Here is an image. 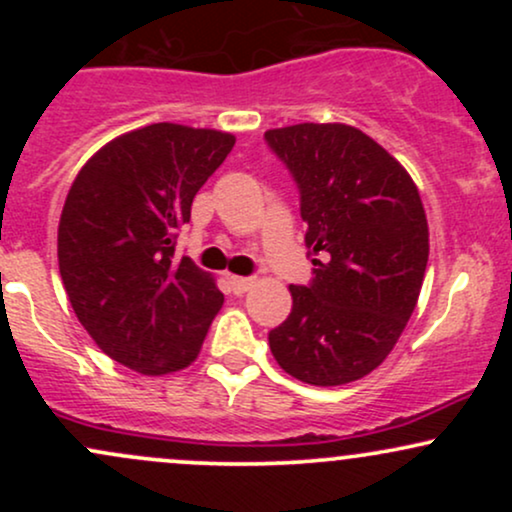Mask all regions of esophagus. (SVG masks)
Returning a JSON list of instances; mask_svg holds the SVG:
<instances>
[{"mask_svg": "<svg viewBox=\"0 0 512 512\" xmlns=\"http://www.w3.org/2000/svg\"><path fill=\"white\" fill-rule=\"evenodd\" d=\"M228 284H231L233 293L240 296V293H245L252 284H255V279H252V276H228Z\"/></svg>", "mask_w": 512, "mask_h": 512, "instance_id": "obj_1", "label": "esophagus"}]
</instances>
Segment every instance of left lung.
<instances>
[{"label": "left lung", "mask_w": 512, "mask_h": 512, "mask_svg": "<svg viewBox=\"0 0 512 512\" xmlns=\"http://www.w3.org/2000/svg\"><path fill=\"white\" fill-rule=\"evenodd\" d=\"M264 142L301 195L313 279L269 332L281 368L308 385H346L378 368L419 301L428 223L409 173L349 125L269 129Z\"/></svg>", "instance_id": "left-lung-1"}]
</instances>
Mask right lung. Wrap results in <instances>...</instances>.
Returning a JSON list of instances; mask_svg holds the SVG:
<instances>
[{
    "mask_svg": "<svg viewBox=\"0 0 512 512\" xmlns=\"http://www.w3.org/2000/svg\"><path fill=\"white\" fill-rule=\"evenodd\" d=\"M233 144L158 122L105 144L76 175L57 231L60 274L81 325L122 366L173 373L202 349L223 293L175 245Z\"/></svg>",
    "mask_w": 512,
    "mask_h": 512,
    "instance_id": "obj_1",
    "label": "right lung"
}]
</instances>
